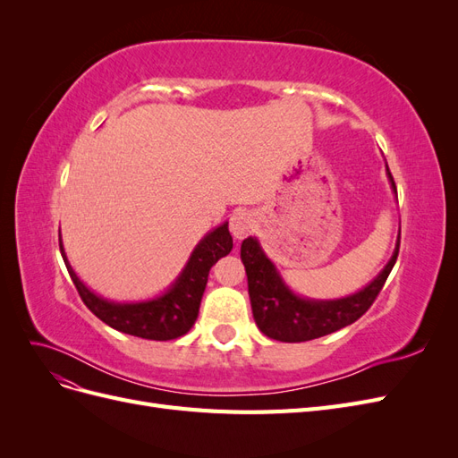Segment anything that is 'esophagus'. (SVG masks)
I'll list each match as a JSON object with an SVG mask.
<instances>
[{
    "label": "esophagus",
    "mask_w": 458,
    "mask_h": 458,
    "mask_svg": "<svg viewBox=\"0 0 458 458\" xmlns=\"http://www.w3.org/2000/svg\"><path fill=\"white\" fill-rule=\"evenodd\" d=\"M229 227H231V233H233L234 239H244L248 233L254 231V227H256V217H254L250 212H244V210L234 212V214L231 216Z\"/></svg>",
    "instance_id": "34e87169"
}]
</instances>
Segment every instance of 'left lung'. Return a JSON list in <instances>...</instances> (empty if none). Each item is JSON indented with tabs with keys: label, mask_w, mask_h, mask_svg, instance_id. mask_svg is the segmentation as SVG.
Masks as SVG:
<instances>
[{
	"label": "left lung",
	"mask_w": 458,
	"mask_h": 458,
	"mask_svg": "<svg viewBox=\"0 0 458 458\" xmlns=\"http://www.w3.org/2000/svg\"><path fill=\"white\" fill-rule=\"evenodd\" d=\"M386 174L397 197L395 182L386 164ZM399 252V237L395 250L386 267L355 294L336 300H313L298 296L284 283L275 263L261 250L256 237H248L241 244V259L248 276L252 315L258 328L267 338L279 342H308L330 335L355 323L377 300L387 275L395 266Z\"/></svg>",
	"instance_id": "8db88e82"
}]
</instances>
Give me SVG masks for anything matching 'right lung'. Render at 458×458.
Wrapping results in <instances>:
<instances>
[{
    "label": "right lung",
    "mask_w": 458,
    "mask_h": 458,
    "mask_svg": "<svg viewBox=\"0 0 458 458\" xmlns=\"http://www.w3.org/2000/svg\"><path fill=\"white\" fill-rule=\"evenodd\" d=\"M59 246L68 275H71L80 298L84 300L93 315L99 317L108 327L123 332V335L165 342L187 335L195 325L208 283V273L219 258L231 252L233 237L227 221L212 229L195 246L183 271L179 273L172 286L164 294L143 301H113L95 294L80 281V276L68 263L61 239Z\"/></svg>",
    "instance_id": "add662e5"
}]
</instances>
